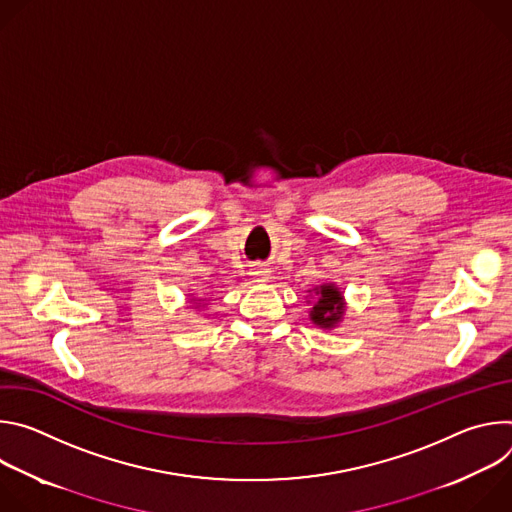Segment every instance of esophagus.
<instances>
[{"instance_id":"obj_1","label":"esophagus","mask_w":512,"mask_h":512,"mask_svg":"<svg viewBox=\"0 0 512 512\" xmlns=\"http://www.w3.org/2000/svg\"><path fill=\"white\" fill-rule=\"evenodd\" d=\"M269 269L267 267H263V265H259V267H253L251 269V275L255 277V279H259V281H265V279H269Z\"/></svg>"}]
</instances>
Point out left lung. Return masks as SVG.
<instances>
[{"instance_id": "left-lung-1", "label": "left lung", "mask_w": 512, "mask_h": 512, "mask_svg": "<svg viewBox=\"0 0 512 512\" xmlns=\"http://www.w3.org/2000/svg\"><path fill=\"white\" fill-rule=\"evenodd\" d=\"M342 294L334 287V285H322L320 289V300L318 304L312 308V320L314 324L322 326V328H332L340 316H342Z\"/></svg>"}]
</instances>
